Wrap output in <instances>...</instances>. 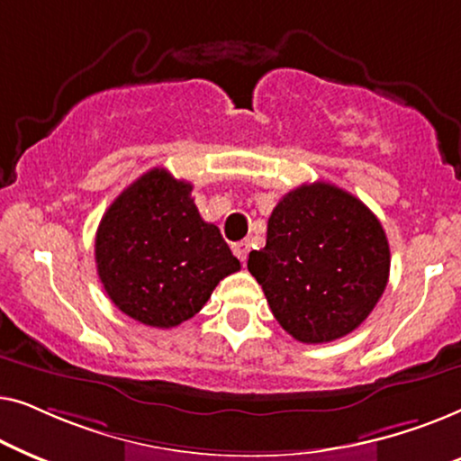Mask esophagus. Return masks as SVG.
Segmentation results:
<instances>
[{
	"label": "esophagus",
	"mask_w": 461,
	"mask_h": 461,
	"mask_svg": "<svg viewBox=\"0 0 461 461\" xmlns=\"http://www.w3.org/2000/svg\"><path fill=\"white\" fill-rule=\"evenodd\" d=\"M232 254H235L239 260L245 264V260H248V254H249V241H239L232 245Z\"/></svg>",
	"instance_id": "1"
}]
</instances>
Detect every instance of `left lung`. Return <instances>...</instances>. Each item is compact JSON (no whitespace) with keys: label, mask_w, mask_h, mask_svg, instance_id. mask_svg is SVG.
<instances>
[{"label":"left lung","mask_w":461,"mask_h":461,"mask_svg":"<svg viewBox=\"0 0 461 461\" xmlns=\"http://www.w3.org/2000/svg\"><path fill=\"white\" fill-rule=\"evenodd\" d=\"M248 268L283 330L323 344L348 336L374 311L388 283L390 248L361 199L314 182L276 203L267 245L251 251Z\"/></svg>","instance_id":"left-lung-1"}]
</instances>
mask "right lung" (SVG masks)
<instances>
[{"label": "right lung", "instance_id": "1", "mask_svg": "<svg viewBox=\"0 0 461 461\" xmlns=\"http://www.w3.org/2000/svg\"><path fill=\"white\" fill-rule=\"evenodd\" d=\"M193 185L155 167L100 220L96 268L104 292L138 323L169 330L194 317L241 264L216 224L199 216Z\"/></svg>", "mask_w": 461, "mask_h": 461}]
</instances>
